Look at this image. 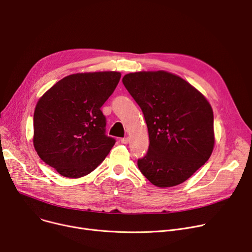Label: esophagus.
I'll return each instance as SVG.
<instances>
[{"label":"esophagus","instance_id":"obj_1","mask_svg":"<svg viewBox=\"0 0 252 252\" xmlns=\"http://www.w3.org/2000/svg\"><path fill=\"white\" fill-rule=\"evenodd\" d=\"M121 142L123 143V144H127L128 142H129V139L126 137V138H123V139H121Z\"/></svg>","mask_w":252,"mask_h":252}]
</instances>
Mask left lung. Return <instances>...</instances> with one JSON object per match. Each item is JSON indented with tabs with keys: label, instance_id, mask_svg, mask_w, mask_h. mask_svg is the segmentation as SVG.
<instances>
[{
	"label": "left lung",
	"instance_id": "8db88e82",
	"mask_svg": "<svg viewBox=\"0 0 252 252\" xmlns=\"http://www.w3.org/2000/svg\"><path fill=\"white\" fill-rule=\"evenodd\" d=\"M123 83L141 107L149 132L143 175L158 188L178 186L210 158L215 144L213 109L189 83L165 71L130 73Z\"/></svg>",
	"mask_w": 252,
	"mask_h": 252
}]
</instances>
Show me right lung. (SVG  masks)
<instances>
[{"label":"right lung","instance_id":"right-lung-1","mask_svg":"<svg viewBox=\"0 0 252 252\" xmlns=\"http://www.w3.org/2000/svg\"><path fill=\"white\" fill-rule=\"evenodd\" d=\"M121 79L119 72L66 76L38 100L33 145L40 159L61 175L79 178L92 172L115 144L105 131L101 106Z\"/></svg>","mask_w":252,"mask_h":252}]
</instances>
